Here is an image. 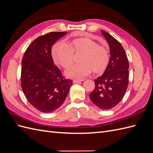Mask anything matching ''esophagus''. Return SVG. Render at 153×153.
Here are the masks:
<instances>
[{"mask_svg": "<svg viewBox=\"0 0 153 153\" xmlns=\"http://www.w3.org/2000/svg\"><path fill=\"white\" fill-rule=\"evenodd\" d=\"M84 79H75V80H73V83L80 82H82V81H84Z\"/></svg>", "mask_w": 153, "mask_h": 153, "instance_id": "obj_1", "label": "esophagus"}]
</instances>
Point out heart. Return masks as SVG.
<instances>
[{
  "mask_svg": "<svg viewBox=\"0 0 153 153\" xmlns=\"http://www.w3.org/2000/svg\"><path fill=\"white\" fill-rule=\"evenodd\" d=\"M73 53H82L80 59L81 64L68 69L66 75L69 78H82L92 71L96 74L103 73L110 62L109 49L89 38H76L66 44L56 43L52 48L54 62L65 69L73 64Z\"/></svg>",
  "mask_w": 153,
  "mask_h": 153,
  "instance_id": "b5f03b06",
  "label": "heart"
}]
</instances>
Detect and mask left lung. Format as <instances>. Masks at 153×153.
<instances>
[{
  "instance_id": "1",
  "label": "left lung",
  "mask_w": 153,
  "mask_h": 153,
  "mask_svg": "<svg viewBox=\"0 0 153 153\" xmlns=\"http://www.w3.org/2000/svg\"><path fill=\"white\" fill-rule=\"evenodd\" d=\"M101 32L110 47V62L103 75L94 80L95 88L89 97L99 108L108 110L118 105L126 91L129 63L122 45L107 32Z\"/></svg>"
}]
</instances>
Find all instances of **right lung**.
Segmentation results:
<instances>
[{"label": "right lung", "mask_w": 153, "mask_h": 153, "mask_svg": "<svg viewBox=\"0 0 153 153\" xmlns=\"http://www.w3.org/2000/svg\"><path fill=\"white\" fill-rule=\"evenodd\" d=\"M66 32H52L39 36L23 56L21 86L29 102L41 112L50 113L62 105L72 85L54 65L52 47Z\"/></svg>", "instance_id": "add662e5"}]
</instances>
